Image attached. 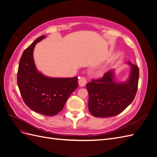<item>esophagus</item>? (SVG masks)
I'll use <instances>...</instances> for the list:
<instances>
[{
	"label": "esophagus",
	"mask_w": 157,
	"mask_h": 157,
	"mask_svg": "<svg viewBox=\"0 0 157 157\" xmlns=\"http://www.w3.org/2000/svg\"><path fill=\"white\" fill-rule=\"evenodd\" d=\"M86 82H87V80H86V78L85 77H81L78 78V84L80 87L84 86L85 85H86Z\"/></svg>",
	"instance_id": "1"
}]
</instances>
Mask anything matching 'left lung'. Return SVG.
<instances>
[{
    "label": "left lung",
    "instance_id": "1",
    "mask_svg": "<svg viewBox=\"0 0 157 157\" xmlns=\"http://www.w3.org/2000/svg\"><path fill=\"white\" fill-rule=\"evenodd\" d=\"M126 63L130 65L131 71L126 82H116L114 70H111L102 78L92 80L86 84L89 94L88 109L93 116H116L134 100L138 86L139 68L130 61Z\"/></svg>",
    "mask_w": 157,
    "mask_h": 157
}]
</instances>
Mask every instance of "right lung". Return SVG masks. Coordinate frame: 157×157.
<instances>
[{
	"mask_svg": "<svg viewBox=\"0 0 157 157\" xmlns=\"http://www.w3.org/2000/svg\"><path fill=\"white\" fill-rule=\"evenodd\" d=\"M42 35L26 48L21 57L17 71V86L25 103L33 111L54 116L62 109L70 95L78 87V78H52L36 69L33 50Z\"/></svg>",
	"mask_w": 157,
	"mask_h": 157,
	"instance_id": "right-lung-1",
	"label": "right lung"
}]
</instances>
